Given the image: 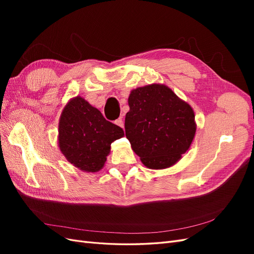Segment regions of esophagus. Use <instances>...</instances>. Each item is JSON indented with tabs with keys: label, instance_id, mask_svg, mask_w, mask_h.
<instances>
[{
	"label": "esophagus",
	"instance_id": "34e87169",
	"mask_svg": "<svg viewBox=\"0 0 254 254\" xmlns=\"http://www.w3.org/2000/svg\"><path fill=\"white\" fill-rule=\"evenodd\" d=\"M114 124H117L118 126L122 127V128H124V122H123V120H122V119H118L117 121L114 122Z\"/></svg>",
	"mask_w": 254,
	"mask_h": 254
}]
</instances>
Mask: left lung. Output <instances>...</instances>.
<instances>
[{
  "label": "left lung",
  "mask_w": 254,
  "mask_h": 254,
  "mask_svg": "<svg viewBox=\"0 0 254 254\" xmlns=\"http://www.w3.org/2000/svg\"><path fill=\"white\" fill-rule=\"evenodd\" d=\"M128 105L126 137L142 163L162 170L178 162L196 132L191 107L159 83L132 90Z\"/></svg>",
  "instance_id": "left-lung-1"
}]
</instances>
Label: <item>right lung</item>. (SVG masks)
<instances>
[{"mask_svg":"<svg viewBox=\"0 0 254 254\" xmlns=\"http://www.w3.org/2000/svg\"><path fill=\"white\" fill-rule=\"evenodd\" d=\"M58 132L59 148L66 160L88 173L101 171L111 143L124 136V130L107 121L101 111L80 96L65 105Z\"/></svg>","mask_w":254,"mask_h":254,"instance_id":"add662e5","label":"right lung"}]
</instances>
